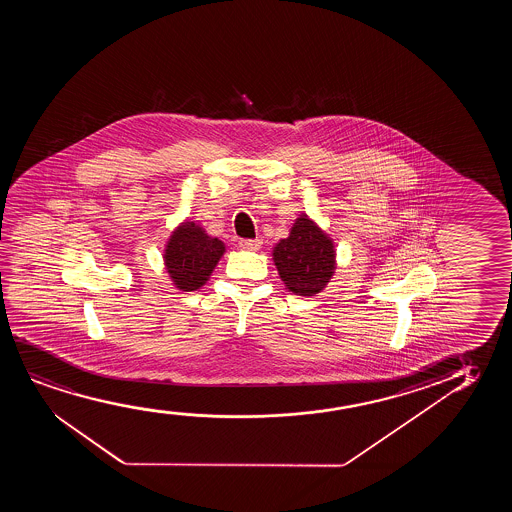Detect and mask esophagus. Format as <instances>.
I'll list each match as a JSON object with an SVG mask.
<instances>
[{"label":"esophagus","mask_w":512,"mask_h":512,"mask_svg":"<svg viewBox=\"0 0 512 512\" xmlns=\"http://www.w3.org/2000/svg\"><path fill=\"white\" fill-rule=\"evenodd\" d=\"M241 246L250 252H257L262 246V239H245V241H241Z\"/></svg>","instance_id":"esophagus-1"}]
</instances>
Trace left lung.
Here are the masks:
<instances>
[{
    "label": "left lung",
    "mask_w": 512,
    "mask_h": 512,
    "mask_svg": "<svg viewBox=\"0 0 512 512\" xmlns=\"http://www.w3.org/2000/svg\"><path fill=\"white\" fill-rule=\"evenodd\" d=\"M273 260L288 292L309 297L320 294L334 276L336 248L329 234L302 213L288 238L274 245Z\"/></svg>",
    "instance_id": "8db88e82"
}]
</instances>
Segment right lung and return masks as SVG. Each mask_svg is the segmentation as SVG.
<instances>
[{"instance_id":"add662e5","label":"right lung","mask_w":512,"mask_h":512,"mask_svg":"<svg viewBox=\"0 0 512 512\" xmlns=\"http://www.w3.org/2000/svg\"><path fill=\"white\" fill-rule=\"evenodd\" d=\"M224 253V241L211 238L201 225L185 220L171 232L162 259L173 285L194 292L210 280Z\"/></svg>"}]
</instances>
